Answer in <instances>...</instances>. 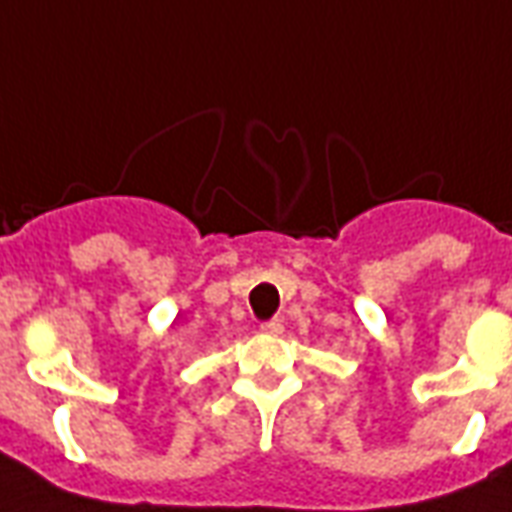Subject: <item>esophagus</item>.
Instances as JSON below:
<instances>
[{"mask_svg": "<svg viewBox=\"0 0 512 512\" xmlns=\"http://www.w3.org/2000/svg\"><path fill=\"white\" fill-rule=\"evenodd\" d=\"M261 333H267V335H281V333H283V322H281V319H270V322L261 324Z\"/></svg>", "mask_w": 512, "mask_h": 512, "instance_id": "1", "label": "esophagus"}]
</instances>
